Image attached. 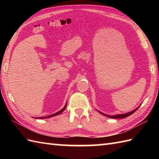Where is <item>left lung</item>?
<instances>
[{
  "label": "left lung",
  "mask_w": 159,
  "mask_h": 159,
  "mask_svg": "<svg viewBox=\"0 0 159 159\" xmlns=\"http://www.w3.org/2000/svg\"><path fill=\"white\" fill-rule=\"evenodd\" d=\"M139 107L137 108L136 109H134V110H133V111H130V112H129V113H125V114L116 115V116H108V115H106V114H104V113H101V112H100V111H98V112H99L100 113H101V114L104 115V116H105L108 117L113 118V119H119V118H125V117H128V116H130V115H132V114H133V113H134V112H135V111H136L138 109H139Z\"/></svg>",
  "instance_id": "obj_1"
}]
</instances>
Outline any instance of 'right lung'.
<instances>
[{
    "label": "right lung",
    "mask_w": 159,
    "mask_h": 159,
    "mask_svg": "<svg viewBox=\"0 0 159 159\" xmlns=\"http://www.w3.org/2000/svg\"><path fill=\"white\" fill-rule=\"evenodd\" d=\"M66 105H67V104H66V105L64 106V107L63 108V109H62L61 110H60L59 111H58V112H57V113H54V114L51 115V116H47V117H38V118H39V119H45V118H48V117H53V116H57V115L63 112V111L64 110H65L66 107Z\"/></svg>",
    "instance_id": "right-lung-1"
}]
</instances>
